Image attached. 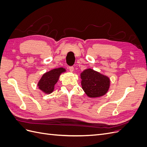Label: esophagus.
Wrapping results in <instances>:
<instances>
[{"label": "esophagus", "instance_id": "1", "mask_svg": "<svg viewBox=\"0 0 147 147\" xmlns=\"http://www.w3.org/2000/svg\"><path fill=\"white\" fill-rule=\"evenodd\" d=\"M74 69L73 67H69V71H70V72H74Z\"/></svg>", "mask_w": 147, "mask_h": 147}]
</instances>
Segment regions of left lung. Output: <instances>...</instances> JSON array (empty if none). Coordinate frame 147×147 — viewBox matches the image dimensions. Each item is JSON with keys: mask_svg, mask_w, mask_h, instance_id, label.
<instances>
[{"mask_svg": "<svg viewBox=\"0 0 147 147\" xmlns=\"http://www.w3.org/2000/svg\"><path fill=\"white\" fill-rule=\"evenodd\" d=\"M80 78L82 89L90 98L103 96L109 90V77L92 69L84 70L80 74Z\"/></svg>", "mask_w": 147, "mask_h": 147, "instance_id": "obj_1", "label": "left lung"}]
</instances>
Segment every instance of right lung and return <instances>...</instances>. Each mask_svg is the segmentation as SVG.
<instances>
[{
  "instance_id": "obj_1",
  "label": "right lung",
  "mask_w": 147,
  "mask_h": 147,
  "mask_svg": "<svg viewBox=\"0 0 147 147\" xmlns=\"http://www.w3.org/2000/svg\"><path fill=\"white\" fill-rule=\"evenodd\" d=\"M66 72L64 67L52 69L44 74L37 83L38 89L46 94H50L55 90V84L58 82L60 75Z\"/></svg>"
}]
</instances>
